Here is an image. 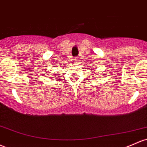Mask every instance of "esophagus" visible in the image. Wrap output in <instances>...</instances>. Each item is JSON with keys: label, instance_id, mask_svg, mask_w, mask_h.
Masks as SVG:
<instances>
[{"label": "esophagus", "instance_id": "obj_1", "mask_svg": "<svg viewBox=\"0 0 147 147\" xmlns=\"http://www.w3.org/2000/svg\"><path fill=\"white\" fill-rule=\"evenodd\" d=\"M74 60H75L74 61H77V58H75V59H74Z\"/></svg>", "mask_w": 147, "mask_h": 147}]
</instances>
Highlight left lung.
Segmentation results:
<instances>
[{
    "instance_id": "obj_1",
    "label": "left lung",
    "mask_w": 147,
    "mask_h": 147,
    "mask_svg": "<svg viewBox=\"0 0 147 147\" xmlns=\"http://www.w3.org/2000/svg\"><path fill=\"white\" fill-rule=\"evenodd\" d=\"M93 68H94V67H93Z\"/></svg>"
}]
</instances>
